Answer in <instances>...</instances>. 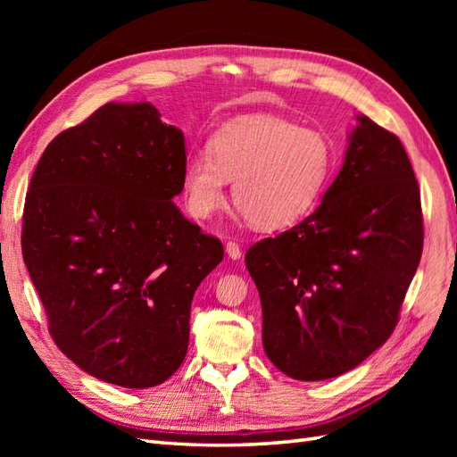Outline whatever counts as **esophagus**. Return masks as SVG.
Listing matches in <instances>:
<instances>
[{
    "label": "esophagus",
    "instance_id": "1",
    "mask_svg": "<svg viewBox=\"0 0 457 457\" xmlns=\"http://www.w3.org/2000/svg\"><path fill=\"white\" fill-rule=\"evenodd\" d=\"M226 253H228V257H229V259L237 261V259H241V247L236 244V241H228V245H226Z\"/></svg>",
    "mask_w": 457,
    "mask_h": 457
}]
</instances>
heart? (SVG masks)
Returning <instances> with one entry per match:
<instances>
[{
    "instance_id": "obj_1",
    "label": "heart",
    "mask_w": 457,
    "mask_h": 457,
    "mask_svg": "<svg viewBox=\"0 0 457 457\" xmlns=\"http://www.w3.org/2000/svg\"><path fill=\"white\" fill-rule=\"evenodd\" d=\"M334 145L324 131L300 128L278 115L237 118L210 139V153L190 154L182 169V192L194 218H212L234 202L261 229H278L312 212L332 180Z\"/></svg>"
}]
</instances>
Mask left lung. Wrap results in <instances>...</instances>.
Wrapping results in <instances>:
<instances>
[{
  "instance_id": "left-lung-1",
  "label": "left lung",
  "mask_w": 457,
  "mask_h": 457,
  "mask_svg": "<svg viewBox=\"0 0 457 457\" xmlns=\"http://www.w3.org/2000/svg\"><path fill=\"white\" fill-rule=\"evenodd\" d=\"M422 244L409 154L396 135L357 115L322 204L245 253L267 357L298 381H324L365 361L399 322Z\"/></svg>"
}]
</instances>
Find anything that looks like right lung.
<instances>
[{"label":"right lung","instance_id":"obj_1","mask_svg":"<svg viewBox=\"0 0 457 457\" xmlns=\"http://www.w3.org/2000/svg\"><path fill=\"white\" fill-rule=\"evenodd\" d=\"M184 133L149 102L105 104L48 143L23 210V261L58 349L125 389L184 361L190 306L223 259L182 216Z\"/></svg>","mask_w":457,"mask_h":457}]
</instances>
